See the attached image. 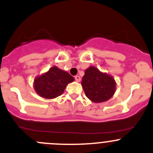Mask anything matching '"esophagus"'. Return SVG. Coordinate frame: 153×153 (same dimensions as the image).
I'll use <instances>...</instances> for the list:
<instances>
[{
	"instance_id": "1",
	"label": "esophagus",
	"mask_w": 153,
	"mask_h": 153,
	"mask_svg": "<svg viewBox=\"0 0 153 153\" xmlns=\"http://www.w3.org/2000/svg\"><path fill=\"white\" fill-rule=\"evenodd\" d=\"M75 79L77 82H80V81H81V77H80L79 75H76V76L75 77Z\"/></svg>"
}]
</instances>
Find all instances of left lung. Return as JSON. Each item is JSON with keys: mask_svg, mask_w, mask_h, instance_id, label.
Wrapping results in <instances>:
<instances>
[{"mask_svg": "<svg viewBox=\"0 0 153 153\" xmlns=\"http://www.w3.org/2000/svg\"><path fill=\"white\" fill-rule=\"evenodd\" d=\"M86 96L95 103L106 102L114 96L116 82L112 76L90 66L84 72L81 81Z\"/></svg>", "mask_w": 153, "mask_h": 153, "instance_id": "8db88e82", "label": "left lung"}]
</instances>
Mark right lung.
<instances>
[{
    "label": "right lung",
    "mask_w": 153,
    "mask_h": 153,
    "mask_svg": "<svg viewBox=\"0 0 153 153\" xmlns=\"http://www.w3.org/2000/svg\"><path fill=\"white\" fill-rule=\"evenodd\" d=\"M74 78L67 72L53 66L45 73L34 79V90L41 97L54 99L64 92L68 84L74 81Z\"/></svg>",
    "instance_id": "1"
}]
</instances>
